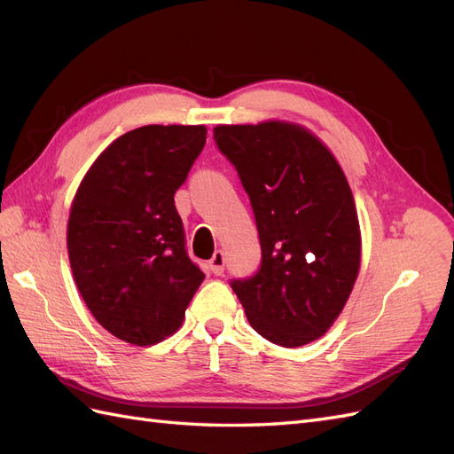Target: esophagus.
Returning <instances> with one entry per match:
<instances>
[{"instance_id":"esophagus-1","label":"esophagus","mask_w":454,"mask_h":454,"mask_svg":"<svg viewBox=\"0 0 454 454\" xmlns=\"http://www.w3.org/2000/svg\"><path fill=\"white\" fill-rule=\"evenodd\" d=\"M223 269H225V254L223 250H215L210 260V271L214 275H222Z\"/></svg>"}]
</instances>
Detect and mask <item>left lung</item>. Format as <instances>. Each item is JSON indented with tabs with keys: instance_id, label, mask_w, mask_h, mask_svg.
<instances>
[{
	"instance_id": "8db88e82",
	"label": "left lung",
	"mask_w": 454,
	"mask_h": 454,
	"mask_svg": "<svg viewBox=\"0 0 454 454\" xmlns=\"http://www.w3.org/2000/svg\"><path fill=\"white\" fill-rule=\"evenodd\" d=\"M235 166L262 244L255 275L232 278L255 333L300 348L333 326L361 265V231L349 183L311 131L286 121L215 126Z\"/></svg>"
}]
</instances>
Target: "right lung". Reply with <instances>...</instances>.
<instances>
[{"label":"right lung","mask_w":454,"mask_h":454,"mask_svg":"<svg viewBox=\"0 0 454 454\" xmlns=\"http://www.w3.org/2000/svg\"><path fill=\"white\" fill-rule=\"evenodd\" d=\"M204 143V126L131 129L97 158L72 202L76 286L97 323L128 344L174 334L204 280L174 202Z\"/></svg>","instance_id":"right-lung-1"}]
</instances>
